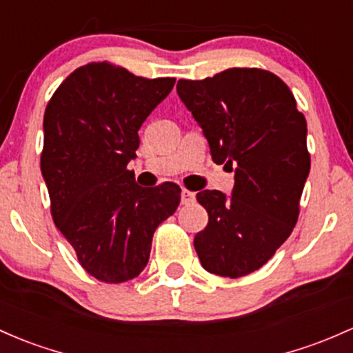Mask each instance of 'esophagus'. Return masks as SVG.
Returning a JSON list of instances; mask_svg holds the SVG:
<instances>
[{
  "label": "esophagus",
  "mask_w": 353,
  "mask_h": 353,
  "mask_svg": "<svg viewBox=\"0 0 353 353\" xmlns=\"http://www.w3.org/2000/svg\"><path fill=\"white\" fill-rule=\"evenodd\" d=\"M195 202V193L190 192V190H181V203L183 205H190V203Z\"/></svg>",
  "instance_id": "34e87169"
}]
</instances>
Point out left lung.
<instances>
[{"mask_svg":"<svg viewBox=\"0 0 353 353\" xmlns=\"http://www.w3.org/2000/svg\"><path fill=\"white\" fill-rule=\"evenodd\" d=\"M176 92L203 130L212 160L236 173L230 196L196 193L208 223L193 239L195 251L212 274H251L296 225L310 173L305 116L290 87L263 69L181 79Z\"/></svg>","mask_w":353,"mask_h":353,"instance_id":"left-lung-1","label":"left lung"}]
</instances>
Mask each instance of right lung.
I'll return each instance as SVG.
<instances>
[{"label":"right lung","instance_id":"add662e5","mask_svg":"<svg viewBox=\"0 0 353 353\" xmlns=\"http://www.w3.org/2000/svg\"><path fill=\"white\" fill-rule=\"evenodd\" d=\"M173 85V77L145 79L92 62L72 72L45 109L40 166L52 217L99 281L136 278L154 230L180 203L176 183L143 188L128 170L139 128Z\"/></svg>","mask_w":353,"mask_h":353}]
</instances>
